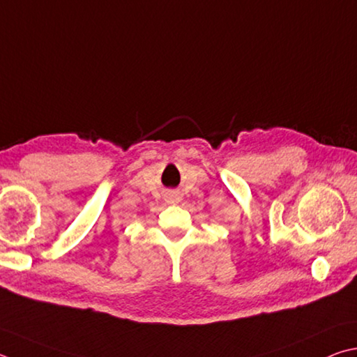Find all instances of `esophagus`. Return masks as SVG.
<instances>
[{
    "label": "esophagus",
    "instance_id": "1",
    "mask_svg": "<svg viewBox=\"0 0 357 357\" xmlns=\"http://www.w3.org/2000/svg\"><path fill=\"white\" fill-rule=\"evenodd\" d=\"M170 198H172V201H173V203H178V201L181 199V197H179V193H178V192H173V193H172V197H170Z\"/></svg>",
    "mask_w": 357,
    "mask_h": 357
}]
</instances>
